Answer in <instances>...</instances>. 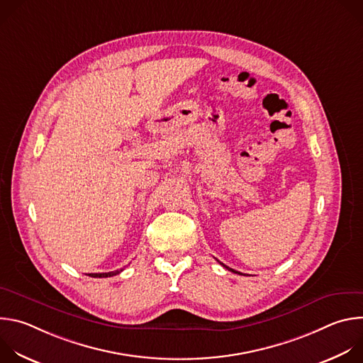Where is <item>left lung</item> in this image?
<instances>
[{"label":"left lung","instance_id":"left-lung-1","mask_svg":"<svg viewBox=\"0 0 363 363\" xmlns=\"http://www.w3.org/2000/svg\"><path fill=\"white\" fill-rule=\"evenodd\" d=\"M220 264H221V266H223V267H225V269H227V270H230V272H233V273H235V274H237V273H238V272H235V270H233V269H230V267H227V266H225V264H223V263H220ZM238 274H241V273H238Z\"/></svg>","mask_w":363,"mask_h":363}]
</instances>
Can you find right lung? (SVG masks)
I'll list each match as a JSON object with an SVG mask.
<instances>
[{
	"mask_svg": "<svg viewBox=\"0 0 363 363\" xmlns=\"http://www.w3.org/2000/svg\"><path fill=\"white\" fill-rule=\"evenodd\" d=\"M121 272H123V270L121 269V270H116V272H109V273H90V274H87V276H90V277H99V279H101V277H112V276H116V274H119Z\"/></svg>",
	"mask_w": 363,
	"mask_h": 363,
	"instance_id": "1",
	"label": "right lung"
}]
</instances>
